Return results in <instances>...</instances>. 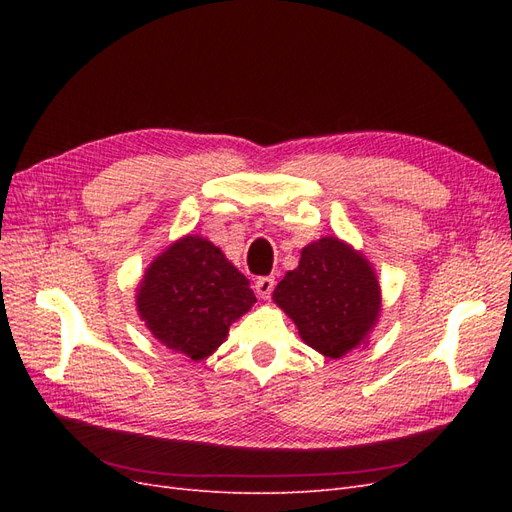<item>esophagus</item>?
Returning <instances> with one entry per match:
<instances>
[{"mask_svg":"<svg viewBox=\"0 0 512 512\" xmlns=\"http://www.w3.org/2000/svg\"><path fill=\"white\" fill-rule=\"evenodd\" d=\"M273 288H275L273 277H258V280H256V292H258L260 299H269Z\"/></svg>","mask_w":512,"mask_h":512,"instance_id":"esophagus-1","label":"esophagus"}]
</instances>
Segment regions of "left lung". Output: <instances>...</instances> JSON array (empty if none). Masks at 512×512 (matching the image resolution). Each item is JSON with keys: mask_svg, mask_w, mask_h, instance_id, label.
<instances>
[{"mask_svg": "<svg viewBox=\"0 0 512 512\" xmlns=\"http://www.w3.org/2000/svg\"><path fill=\"white\" fill-rule=\"evenodd\" d=\"M273 301L309 348L342 359L369 344L380 318L382 290L367 256L329 235L303 247L299 267L275 286Z\"/></svg>", "mask_w": 512, "mask_h": 512, "instance_id": "1", "label": "left lung"}]
</instances>
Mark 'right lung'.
I'll use <instances>...</instances> for the list:
<instances>
[{
	"mask_svg": "<svg viewBox=\"0 0 512 512\" xmlns=\"http://www.w3.org/2000/svg\"><path fill=\"white\" fill-rule=\"evenodd\" d=\"M254 303L250 280L200 235L170 243L136 288V312L151 335L192 361L218 350L230 324Z\"/></svg>",
	"mask_w": 512,
	"mask_h": 512,
	"instance_id": "obj_1",
	"label": "right lung"
}]
</instances>
